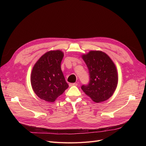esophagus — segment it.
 I'll use <instances>...</instances> for the list:
<instances>
[{
  "mask_svg": "<svg viewBox=\"0 0 146 146\" xmlns=\"http://www.w3.org/2000/svg\"><path fill=\"white\" fill-rule=\"evenodd\" d=\"M69 86H77L78 84L76 83H69Z\"/></svg>",
  "mask_w": 146,
  "mask_h": 146,
  "instance_id": "esophagus-1",
  "label": "esophagus"
}]
</instances>
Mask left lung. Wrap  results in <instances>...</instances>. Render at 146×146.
<instances>
[{"mask_svg": "<svg viewBox=\"0 0 146 146\" xmlns=\"http://www.w3.org/2000/svg\"><path fill=\"white\" fill-rule=\"evenodd\" d=\"M82 56L89 70L90 77L88 85H82V90L96 103L108 100L117 85L115 64L107 54L99 50H91Z\"/></svg>", "mask_w": 146, "mask_h": 146, "instance_id": "left-lung-1", "label": "left lung"}]
</instances>
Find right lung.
I'll list each match as a JSON object with an SVG mask.
<instances>
[{
	"label": "right lung",
	"instance_id": "add662e5",
	"mask_svg": "<svg viewBox=\"0 0 146 146\" xmlns=\"http://www.w3.org/2000/svg\"><path fill=\"white\" fill-rule=\"evenodd\" d=\"M63 56L62 51L50 50L35 64L31 74V85L41 99L53 102L69 87L61 69Z\"/></svg>",
	"mask_w": 146,
	"mask_h": 146
}]
</instances>
